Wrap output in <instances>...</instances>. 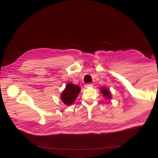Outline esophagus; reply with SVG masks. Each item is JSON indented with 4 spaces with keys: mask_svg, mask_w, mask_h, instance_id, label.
<instances>
[{
    "mask_svg": "<svg viewBox=\"0 0 158 158\" xmlns=\"http://www.w3.org/2000/svg\"><path fill=\"white\" fill-rule=\"evenodd\" d=\"M84 86H85V88H91V87L93 86V84H91V83L85 84L84 85Z\"/></svg>",
    "mask_w": 158,
    "mask_h": 158,
    "instance_id": "obj_1",
    "label": "esophagus"
}]
</instances>
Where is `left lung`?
I'll return each mask as SVG.
<instances>
[{
	"label": "left lung",
	"instance_id": "1",
	"mask_svg": "<svg viewBox=\"0 0 158 158\" xmlns=\"http://www.w3.org/2000/svg\"><path fill=\"white\" fill-rule=\"evenodd\" d=\"M100 91H101V92L103 94V97L106 98V99H111L112 95L108 88H107L106 87H101L100 88Z\"/></svg>",
	"mask_w": 158,
	"mask_h": 158
}]
</instances>
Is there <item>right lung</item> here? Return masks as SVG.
I'll return each mask as SVG.
<instances>
[{
	"instance_id": "add662e5",
	"label": "right lung",
	"mask_w": 158,
	"mask_h": 158,
	"mask_svg": "<svg viewBox=\"0 0 158 158\" xmlns=\"http://www.w3.org/2000/svg\"><path fill=\"white\" fill-rule=\"evenodd\" d=\"M81 88L78 85L72 83L66 84L64 89L60 94V99L66 106H70L73 104L80 92Z\"/></svg>"
}]
</instances>
